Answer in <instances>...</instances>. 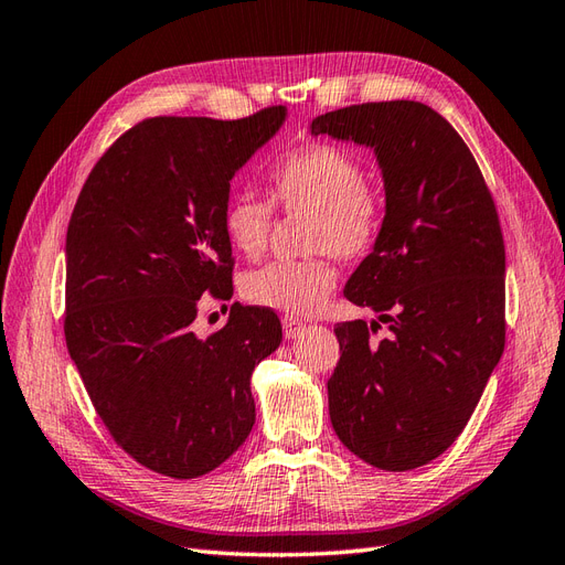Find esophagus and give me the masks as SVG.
Returning <instances> with one entry per match:
<instances>
[{
    "instance_id": "34e87169",
    "label": "esophagus",
    "mask_w": 565,
    "mask_h": 565,
    "mask_svg": "<svg viewBox=\"0 0 565 565\" xmlns=\"http://www.w3.org/2000/svg\"><path fill=\"white\" fill-rule=\"evenodd\" d=\"M281 327H284V337L286 339H296L302 329H306V322L298 320V317H281Z\"/></svg>"
}]
</instances>
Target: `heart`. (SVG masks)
<instances>
[{
  "instance_id": "1",
  "label": "heart",
  "mask_w": 565,
  "mask_h": 565,
  "mask_svg": "<svg viewBox=\"0 0 565 565\" xmlns=\"http://www.w3.org/2000/svg\"><path fill=\"white\" fill-rule=\"evenodd\" d=\"M269 200L231 195L222 228L231 248L257 257L267 248L271 205L284 212H310L302 259H277L243 274L241 296L257 308L308 315L337 286L328 253L353 263L377 243L384 224L382 195L365 181V167L341 145L308 142L288 150L267 171Z\"/></svg>"
}]
</instances>
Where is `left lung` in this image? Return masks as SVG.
<instances>
[{"mask_svg":"<svg viewBox=\"0 0 565 565\" xmlns=\"http://www.w3.org/2000/svg\"><path fill=\"white\" fill-rule=\"evenodd\" d=\"M374 148L386 214L343 296L379 322L334 327L341 358L327 382L345 448L403 472L441 456L466 429L505 343V248L494 198L470 148L413 99L351 105L312 121Z\"/></svg>","mask_w":565,"mask_h":565,"instance_id":"1","label":"left lung"}]
</instances>
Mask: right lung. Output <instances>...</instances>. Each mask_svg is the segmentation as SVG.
Listing matches in <instances>:
<instances>
[{
	"label": "right lung",
	"instance_id": "1",
	"mask_svg": "<svg viewBox=\"0 0 565 565\" xmlns=\"http://www.w3.org/2000/svg\"><path fill=\"white\" fill-rule=\"evenodd\" d=\"M284 119L281 105L234 121L142 119L97 159L71 214L68 355L111 439L173 480L207 475L248 439L250 374L281 343L269 308L234 302L207 339L191 324L202 294H234L228 181Z\"/></svg>",
	"mask_w": 565,
	"mask_h": 565
}]
</instances>
